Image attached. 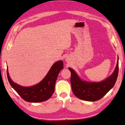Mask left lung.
<instances>
[{
	"instance_id": "left-lung-1",
	"label": "left lung",
	"mask_w": 125,
	"mask_h": 125,
	"mask_svg": "<svg viewBox=\"0 0 125 125\" xmlns=\"http://www.w3.org/2000/svg\"><path fill=\"white\" fill-rule=\"evenodd\" d=\"M70 82L73 92L76 96L82 100L94 102L100 99L115 85L119 72L118 59L115 69L112 75L99 83L83 81L71 68Z\"/></svg>"
}]
</instances>
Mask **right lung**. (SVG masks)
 <instances>
[{
  "label": "right lung",
  "instance_id": "1",
  "mask_svg": "<svg viewBox=\"0 0 125 125\" xmlns=\"http://www.w3.org/2000/svg\"><path fill=\"white\" fill-rule=\"evenodd\" d=\"M63 68L62 61L55 63L43 80L30 87L22 86L14 83L10 77L8 69L7 76L10 85L23 100L30 103H39L44 102L52 96L58 73Z\"/></svg>",
  "mask_w": 125,
  "mask_h": 125
}]
</instances>
